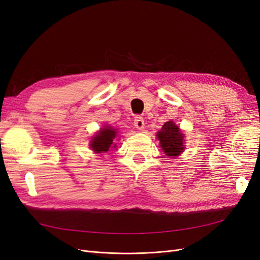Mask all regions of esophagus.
<instances>
[{
    "instance_id": "obj_1",
    "label": "esophagus",
    "mask_w": 260,
    "mask_h": 260,
    "mask_svg": "<svg viewBox=\"0 0 260 260\" xmlns=\"http://www.w3.org/2000/svg\"><path fill=\"white\" fill-rule=\"evenodd\" d=\"M135 127L138 129V130H143L144 129V120L142 117L140 116H137L136 119H135Z\"/></svg>"
}]
</instances>
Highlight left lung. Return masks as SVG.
<instances>
[{
  "label": "left lung",
  "instance_id": "1",
  "mask_svg": "<svg viewBox=\"0 0 260 260\" xmlns=\"http://www.w3.org/2000/svg\"><path fill=\"white\" fill-rule=\"evenodd\" d=\"M156 137L159 140L160 147L167 156L176 157L184 151V135H182L174 121L165 122Z\"/></svg>",
  "mask_w": 260,
  "mask_h": 260
}]
</instances>
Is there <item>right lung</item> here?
I'll use <instances>...</instances> for the list:
<instances>
[{"mask_svg": "<svg viewBox=\"0 0 260 260\" xmlns=\"http://www.w3.org/2000/svg\"><path fill=\"white\" fill-rule=\"evenodd\" d=\"M117 136V132L111 125L102 128L95 136L91 139L90 147L92 151L96 154L106 153L111 148H115L116 144H114V139Z\"/></svg>", "mask_w": 260, "mask_h": 260, "instance_id": "add662e5", "label": "right lung"}]
</instances>
